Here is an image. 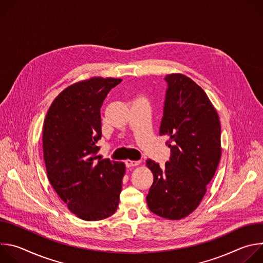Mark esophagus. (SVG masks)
I'll use <instances>...</instances> for the list:
<instances>
[{
	"mask_svg": "<svg viewBox=\"0 0 263 263\" xmlns=\"http://www.w3.org/2000/svg\"><path fill=\"white\" fill-rule=\"evenodd\" d=\"M140 164V161L139 160H126V165L127 167H134V166H137Z\"/></svg>",
	"mask_w": 263,
	"mask_h": 263,
	"instance_id": "34e87169",
	"label": "esophagus"
}]
</instances>
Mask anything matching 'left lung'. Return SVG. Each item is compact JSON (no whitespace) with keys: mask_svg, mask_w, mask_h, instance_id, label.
Listing matches in <instances>:
<instances>
[{"mask_svg":"<svg viewBox=\"0 0 263 263\" xmlns=\"http://www.w3.org/2000/svg\"><path fill=\"white\" fill-rule=\"evenodd\" d=\"M167 89L160 135L168 136L170 161L161 167L147 159L154 182L147 206L167 219H181L198 208L221 156L220 123L206 92L183 73L166 74Z\"/></svg>","mask_w":263,"mask_h":263,"instance_id":"8db88e82","label":"left lung"}]
</instances>
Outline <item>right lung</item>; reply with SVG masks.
Wrapping results in <instances>:
<instances>
[{
  "mask_svg": "<svg viewBox=\"0 0 263 263\" xmlns=\"http://www.w3.org/2000/svg\"><path fill=\"white\" fill-rule=\"evenodd\" d=\"M122 79L92 77L64 88L44 122L43 148L48 179L68 210L84 220H100L119 206L124 162L100 159L101 107Z\"/></svg>",
  "mask_w": 263,
  "mask_h": 263,
  "instance_id": "add662e5",
  "label": "right lung"
}]
</instances>
